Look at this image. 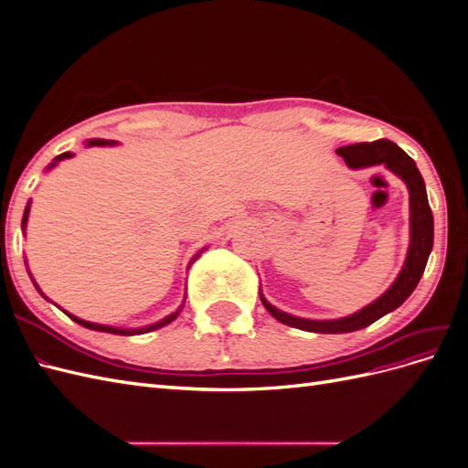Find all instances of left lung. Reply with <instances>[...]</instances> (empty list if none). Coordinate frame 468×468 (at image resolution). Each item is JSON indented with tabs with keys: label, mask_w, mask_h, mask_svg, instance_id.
<instances>
[{
	"label": "left lung",
	"mask_w": 468,
	"mask_h": 468,
	"mask_svg": "<svg viewBox=\"0 0 468 468\" xmlns=\"http://www.w3.org/2000/svg\"><path fill=\"white\" fill-rule=\"evenodd\" d=\"M349 167H369L382 164L388 167L392 174L399 176L408 187L410 193V248L408 256L404 261L402 271L392 282V287L378 296L375 303L369 306L361 308L359 313L337 318V320H306L282 313V310L275 308L265 301V296L260 292V299L267 313L271 314L281 324L292 325V328H299L304 332H316V334H346V332H356L367 325L377 322L385 314L392 313V310L399 308L412 291L418 287V282L423 275V269H426L428 258L433 248V215L428 203V193H426V183L416 167V162L410 158V155L396 146L390 140H375V143H359L351 146H342L335 150Z\"/></svg>",
	"instance_id": "left-lung-1"
}]
</instances>
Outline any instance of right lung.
I'll use <instances>...</instances> for the list:
<instances>
[{"mask_svg":"<svg viewBox=\"0 0 468 468\" xmlns=\"http://www.w3.org/2000/svg\"><path fill=\"white\" fill-rule=\"evenodd\" d=\"M105 144H115V140H101V138H95V140H90L88 143V146H105ZM72 152H64V154H60V155H56L54 158V162L48 165V169L50 167H54L56 164H58L60 160H66V158H72ZM29 207H31V203H27V207H25V215H23V222H21V226H23V230H25V224H27V218H29ZM37 287V285H35ZM38 289V287H37ZM38 292H40V289H38ZM42 294V292H40ZM45 296V294H42ZM47 299V296H45ZM186 304V303H183ZM183 304L176 310V313H172L169 316H165L164 320H160V322H155V324H152V325H146V328H134V330H124V328H112V325H103V324H95V322H86V320H81V318H76L74 314H68L69 318H72L74 322H78L80 325H83V328H90V330H95V332H107V334H117V335H138V334H146V332H152V330H158V328H162V325H165V324H169V322H174L177 316H179V313H181V308H183Z\"/></svg>","mask_w":468,"mask_h":468,"instance_id":"add662e5","label":"right lung"}]
</instances>
